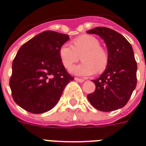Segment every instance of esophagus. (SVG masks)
<instances>
[{
  "label": "esophagus",
  "instance_id": "1",
  "mask_svg": "<svg viewBox=\"0 0 146 146\" xmlns=\"http://www.w3.org/2000/svg\"><path fill=\"white\" fill-rule=\"evenodd\" d=\"M75 79L77 82H83L85 81L84 79H82V78H75Z\"/></svg>",
  "mask_w": 146,
  "mask_h": 146
}]
</instances>
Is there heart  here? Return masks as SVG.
Returning <instances> with one entry per match:
<instances>
[{
  "label": "heart",
  "mask_w": 146,
  "mask_h": 146,
  "mask_svg": "<svg viewBox=\"0 0 146 146\" xmlns=\"http://www.w3.org/2000/svg\"><path fill=\"white\" fill-rule=\"evenodd\" d=\"M62 64L70 70L80 60L82 63L71 69V72L78 76H89L96 71L101 72L108 65V56L106 52L100 47L98 38L92 35H82L72 42V46L64 44L59 49Z\"/></svg>",
  "instance_id": "heart-1"
}]
</instances>
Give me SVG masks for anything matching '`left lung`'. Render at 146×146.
Instances as JSON below:
<instances>
[{
    "label": "left lung",
    "instance_id": "left-lung-1",
    "mask_svg": "<svg viewBox=\"0 0 146 146\" xmlns=\"http://www.w3.org/2000/svg\"><path fill=\"white\" fill-rule=\"evenodd\" d=\"M100 36L108 48L107 68L95 80V91L88 94L90 104L102 111L124 107L137 85V63L132 46L114 30L99 27L87 31Z\"/></svg>",
    "mask_w": 146,
    "mask_h": 146
}]
</instances>
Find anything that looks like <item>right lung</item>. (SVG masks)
<instances>
[{
	"label": "right lung",
	"mask_w": 146,
	"mask_h": 146,
	"mask_svg": "<svg viewBox=\"0 0 146 146\" xmlns=\"http://www.w3.org/2000/svg\"><path fill=\"white\" fill-rule=\"evenodd\" d=\"M69 36L46 31L22 45L12 62L10 88L12 98L26 111L40 114L57 104L66 85L74 78L59 56Z\"/></svg>",
	"instance_id": "add662e5"
}]
</instances>
